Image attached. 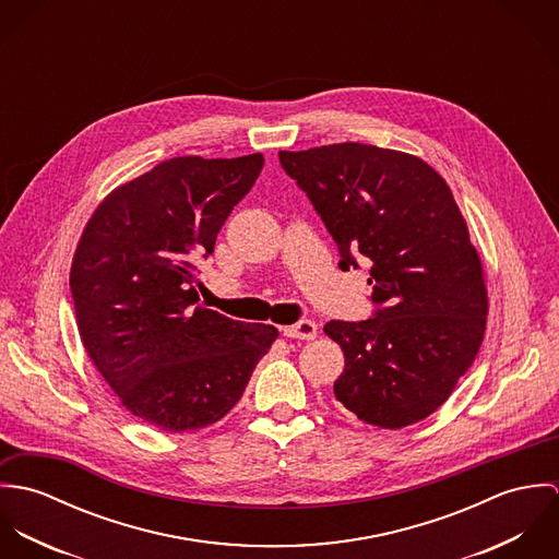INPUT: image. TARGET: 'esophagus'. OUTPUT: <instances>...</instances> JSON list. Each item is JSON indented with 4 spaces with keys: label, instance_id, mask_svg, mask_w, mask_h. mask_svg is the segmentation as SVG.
I'll return each mask as SVG.
<instances>
[{
    "label": "esophagus",
    "instance_id": "obj_1",
    "mask_svg": "<svg viewBox=\"0 0 559 559\" xmlns=\"http://www.w3.org/2000/svg\"><path fill=\"white\" fill-rule=\"evenodd\" d=\"M317 322L314 320H299L295 324H288L282 329V333L286 337H293V340H314L317 337Z\"/></svg>",
    "mask_w": 559,
    "mask_h": 559
}]
</instances>
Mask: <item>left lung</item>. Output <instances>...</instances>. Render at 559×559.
Listing matches in <instances>:
<instances>
[{
    "instance_id": "obj_1",
    "label": "left lung",
    "mask_w": 559,
    "mask_h": 559,
    "mask_svg": "<svg viewBox=\"0 0 559 559\" xmlns=\"http://www.w3.org/2000/svg\"><path fill=\"white\" fill-rule=\"evenodd\" d=\"M280 160L335 240L340 269L372 264L374 319L324 324L344 350L335 399L379 428L428 417L474 364L488 314L478 249L448 182L415 155L357 142Z\"/></svg>"
}]
</instances>
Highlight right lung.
I'll return each mask as SVG.
<instances>
[{"mask_svg":"<svg viewBox=\"0 0 559 559\" xmlns=\"http://www.w3.org/2000/svg\"><path fill=\"white\" fill-rule=\"evenodd\" d=\"M262 155L176 157L116 187L83 228L71 293L81 342L122 406L160 432L219 421L277 340L273 324L198 306L213 253Z\"/></svg>","mask_w":559,"mask_h":559,"instance_id":"right-lung-1","label":"right lung"}]
</instances>
